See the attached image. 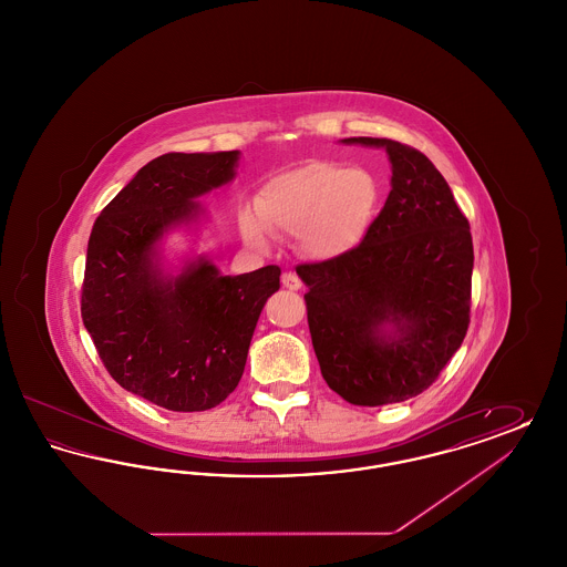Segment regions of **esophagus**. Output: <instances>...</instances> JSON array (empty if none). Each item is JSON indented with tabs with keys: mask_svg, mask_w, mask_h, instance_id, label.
<instances>
[{
	"mask_svg": "<svg viewBox=\"0 0 567 567\" xmlns=\"http://www.w3.org/2000/svg\"><path fill=\"white\" fill-rule=\"evenodd\" d=\"M282 287H287L289 291H297V289H301V280L297 278V274H293V271H285L282 274Z\"/></svg>",
	"mask_w": 567,
	"mask_h": 567,
	"instance_id": "1",
	"label": "esophagus"
}]
</instances>
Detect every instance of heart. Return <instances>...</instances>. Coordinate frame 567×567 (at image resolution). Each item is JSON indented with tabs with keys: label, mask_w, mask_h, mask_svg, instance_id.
Listing matches in <instances>:
<instances>
[{
	"label": "heart",
	"mask_w": 567,
	"mask_h": 567,
	"mask_svg": "<svg viewBox=\"0 0 567 567\" xmlns=\"http://www.w3.org/2000/svg\"><path fill=\"white\" fill-rule=\"evenodd\" d=\"M378 197L380 185L370 169L312 162L271 178L257 199V213L274 234L301 238L312 257L333 259L363 238ZM243 229L250 243L266 244L255 218H244Z\"/></svg>",
	"instance_id": "heart-1"
}]
</instances>
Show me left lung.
Wrapping results in <instances>:
<instances>
[{"label": "left lung", "instance_id": "1", "mask_svg": "<svg viewBox=\"0 0 567 567\" xmlns=\"http://www.w3.org/2000/svg\"><path fill=\"white\" fill-rule=\"evenodd\" d=\"M344 142L389 153L391 193L354 248L296 271L329 389L349 404H395L430 389L467 333L472 234L421 151L386 137Z\"/></svg>", "mask_w": 567, "mask_h": 567}]
</instances>
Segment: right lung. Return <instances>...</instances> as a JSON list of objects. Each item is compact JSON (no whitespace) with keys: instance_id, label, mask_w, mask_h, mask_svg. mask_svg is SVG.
Masks as SVG:
<instances>
[{"instance_id":"add662e5","label":"right lung","mask_w":567,"mask_h":567,"mask_svg":"<svg viewBox=\"0 0 567 567\" xmlns=\"http://www.w3.org/2000/svg\"><path fill=\"white\" fill-rule=\"evenodd\" d=\"M238 151L167 153L146 163L97 216L86 246L82 323L123 389L174 412L220 404L240 382L280 268L220 276L199 257L165 278L155 244L195 218V197L234 178Z\"/></svg>"}]
</instances>
